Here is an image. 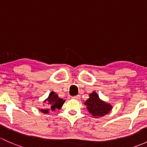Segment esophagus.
<instances>
[{"label": "esophagus", "instance_id": "obj_1", "mask_svg": "<svg viewBox=\"0 0 147 147\" xmlns=\"http://www.w3.org/2000/svg\"><path fill=\"white\" fill-rule=\"evenodd\" d=\"M72 98H74V99H80V95H77V96H72Z\"/></svg>", "mask_w": 147, "mask_h": 147}]
</instances>
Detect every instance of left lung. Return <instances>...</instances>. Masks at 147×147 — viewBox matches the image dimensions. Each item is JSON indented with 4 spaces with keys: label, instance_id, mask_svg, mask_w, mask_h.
I'll return each instance as SVG.
<instances>
[{
    "label": "left lung",
    "instance_id": "left-lung-1",
    "mask_svg": "<svg viewBox=\"0 0 147 147\" xmlns=\"http://www.w3.org/2000/svg\"><path fill=\"white\" fill-rule=\"evenodd\" d=\"M84 104L86 106L89 112L95 118L104 116L112 109L111 105L100 99L98 94L95 92L89 94V98L85 101Z\"/></svg>",
    "mask_w": 147,
    "mask_h": 147
}]
</instances>
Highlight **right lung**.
Returning a JSON list of instances; mask_svg holds the SVG:
<instances>
[{
	"instance_id": "1",
	"label": "right lung",
	"mask_w": 147,
	"mask_h": 147,
	"mask_svg": "<svg viewBox=\"0 0 147 147\" xmlns=\"http://www.w3.org/2000/svg\"><path fill=\"white\" fill-rule=\"evenodd\" d=\"M65 100H63V98H61L58 97L55 92H51L49 94V97L44 101L46 103L49 105V109H41V112L44 113H49V111L50 110L55 111V109H60L63 105Z\"/></svg>"
}]
</instances>
